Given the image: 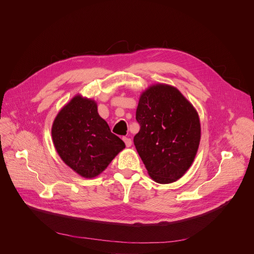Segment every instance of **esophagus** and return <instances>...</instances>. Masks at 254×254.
Wrapping results in <instances>:
<instances>
[{
  "instance_id": "34e87169",
  "label": "esophagus",
  "mask_w": 254,
  "mask_h": 254,
  "mask_svg": "<svg viewBox=\"0 0 254 254\" xmlns=\"http://www.w3.org/2000/svg\"><path fill=\"white\" fill-rule=\"evenodd\" d=\"M123 140L125 141V143H126L127 147H130V146H131V140H130L129 138H127V137H124V138H123Z\"/></svg>"
}]
</instances>
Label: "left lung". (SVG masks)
Instances as JSON below:
<instances>
[{
	"label": "left lung",
	"mask_w": 254,
	"mask_h": 254,
	"mask_svg": "<svg viewBox=\"0 0 254 254\" xmlns=\"http://www.w3.org/2000/svg\"><path fill=\"white\" fill-rule=\"evenodd\" d=\"M136 120L140 130L133 144L149 176L159 184L182 178L194 161L201 137L193 105L177 88L153 84L140 97Z\"/></svg>",
	"instance_id": "8db88e82"
}]
</instances>
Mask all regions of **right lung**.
Instances as JSON below:
<instances>
[{
	"label": "right lung",
	"instance_id": "right-lung-1",
	"mask_svg": "<svg viewBox=\"0 0 254 254\" xmlns=\"http://www.w3.org/2000/svg\"><path fill=\"white\" fill-rule=\"evenodd\" d=\"M52 138L64 163L87 179L102 173L126 147L99 115L95 101L80 95L73 97L57 114Z\"/></svg>",
	"mask_w": 254,
	"mask_h": 254
}]
</instances>
